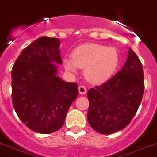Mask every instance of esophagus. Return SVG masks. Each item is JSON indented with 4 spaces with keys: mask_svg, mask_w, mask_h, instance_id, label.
<instances>
[{
    "mask_svg": "<svg viewBox=\"0 0 157 157\" xmlns=\"http://www.w3.org/2000/svg\"><path fill=\"white\" fill-rule=\"evenodd\" d=\"M78 92L81 94H85L86 93V88L83 86H80L79 87H78Z\"/></svg>",
    "mask_w": 157,
    "mask_h": 157,
    "instance_id": "esophagus-1",
    "label": "esophagus"
}]
</instances>
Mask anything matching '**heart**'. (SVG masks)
<instances>
[{"mask_svg":"<svg viewBox=\"0 0 157 157\" xmlns=\"http://www.w3.org/2000/svg\"><path fill=\"white\" fill-rule=\"evenodd\" d=\"M119 54L113 47L98 44H86L74 50L71 58H65L63 66L71 73H76L78 67L85 68V77L94 84L108 81L117 71Z\"/></svg>","mask_w":157,"mask_h":157,"instance_id":"obj_1","label":"heart"}]
</instances>
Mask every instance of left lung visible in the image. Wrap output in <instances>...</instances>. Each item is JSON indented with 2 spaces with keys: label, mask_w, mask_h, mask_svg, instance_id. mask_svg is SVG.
I'll list each match as a JSON object with an SVG mask.
<instances>
[{
  "label": "left lung",
  "mask_w": 157,
  "mask_h": 157,
  "mask_svg": "<svg viewBox=\"0 0 157 157\" xmlns=\"http://www.w3.org/2000/svg\"><path fill=\"white\" fill-rule=\"evenodd\" d=\"M144 90L142 64L129 48L121 71L106 82L89 90L90 125L101 134H111L125 128L138 109Z\"/></svg>",
  "instance_id": "1"
}]
</instances>
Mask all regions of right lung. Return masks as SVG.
<instances>
[{
    "mask_svg": "<svg viewBox=\"0 0 157 157\" xmlns=\"http://www.w3.org/2000/svg\"><path fill=\"white\" fill-rule=\"evenodd\" d=\"M60 41L43 36L21 52L12 70V99L16 113L27 127L47 134L63 125L78 94L77 83L57 76L62 64Z\"/></svg>",
    "mask_w": 157,
    "mask_h": 157,
    "instance_id": "right-lung-1",
    "label": "right lung"
}]
</instances>
